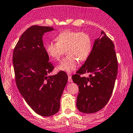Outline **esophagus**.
Segmentation results:
<instances>
[{"instance_id":"esophagus-1","label":"esophagus","mask_w":133,"mask_h":133,"mask_svg":"<svg viewBox=\"0 0 133 133\" xmlns=\"http://www.w3.org/2000/svg\"><path fill=\"white\" fill-rule=\"evenodd\" d=\"M68 81L70 83L72 82V78H71V76L70 75V74H68Z\"/></svg>"}]
</instances>
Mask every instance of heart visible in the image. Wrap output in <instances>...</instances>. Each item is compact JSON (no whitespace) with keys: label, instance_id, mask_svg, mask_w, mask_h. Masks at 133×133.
Segmentation results:
<instances>
[{"label":"heart","instance_id":"b5f03b06","mask_svg":"<svg viewBox=\"0 0 133 133\" xmlns=\"http://www.w3.org/2000/svg\"><path fill=\"white\" fill-rule=\"evenodd\" d=\"M55 40L57 42H47L45 49L49 56L54 61H59L66 51L68 56L58 67L61 71L68 73L72 72L78 67L79 61L84 62L91 54L93 42L88 33L65 30L59 33Z\"/></svg>","mask_w":133,"mask_h":133}]
</instances>
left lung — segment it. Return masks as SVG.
Here are the masks:
<instances>
[{
  "mask_svg": "<svg viewBox=\"0 0 133 133\" xmlns=\"http://www.w3.org/2000/svg\"><path fill=\"white\" fill-rule=\"evenodd\" d=\"M96 39L91 54L81 68L72 76L79 87L76 106L83 113L92 114L103 109L111 97L118 70V62L114 44L101 33ZM90 74L89 78L81 76Z\"/></svg>",
  "mask_w": 133,
  "mask_h": 133,
  "instance_id": "1",
  "label": "left lung"
}]
</instances>
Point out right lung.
<instances>
[{"mask_svg":"<svg viewBox=\"0 0 133 133\" xmlns=\"http://www.w3.org/2000/svg\"><path fill=\"white\" fill-rule=\"evenodd\" d=\"M50 26H30L22 34L13 51L15 81L26 103L38 114L47 117L60 109V100L68 82L63 71L49 76L54 67L49 61L42 36Z\"/></svg>","mask_w":133,"mask_h":133,"instance_id":"1","label":"right lung"}]
</instances>
